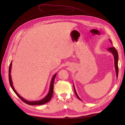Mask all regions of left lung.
<instances>
[{"label": "left lung", "instance_id": "obj_1", "mask_svg": "<svg viewBox=\"0 0 125 125\" xmlns=\"http://www.w3.org/2000/svg\"><path fill=\"white\" fill-rule=\"evenodd\" d=\"M110 41L111 42V43H112V41L110 40ZM108 51H109L110 52H111L114 55V63H115V70H116V77L117 79L118 78V52L116 51V48L114 47H112L108 48ZM74 87V93L76 95L77 97L78 98L79 100H81L79 97L78 96V95H77V93L76 92V91H75L74 86L73 85Z\"/></svg>", "mask_w": 125, "mask_h": 125}]
</instances>
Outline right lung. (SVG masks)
<instances>
[{
	"instance_id": "right-lung-1",
	"label": "right lung",
	"mask_w": 125,
	"mask_h": 125,
	"mask_svg": "<svg viewBox=\"0 0 125 125\" xmlns=\"http://www.w3.org/2000/svg\"><path fill=\"white\" fill-rule=\"evenodd\" d=\"M11 66H12V62H11V63L10 64V66H9V83L10 86L11 87V88L13 90V91L14 92V93L17 94V95L20 98V99L24 102L25 103L27 104L28 105H43L45 103H47L48 102L50 101L51 99V98L52 97V94H53V89H54V80L56 76L57 73H55L54 76L52 77V79L51 80V84H50V91H49V92L48 93L47 95L45 96L44 99H43L42 100H41L40 101H29L26 100L25 99H24L23 97H22L21 96H20L19 94L16 90H15L14 87L13 86V83H12V80H11V76L10 74V73H11Z\"/></svg>"
}]
</instances>
